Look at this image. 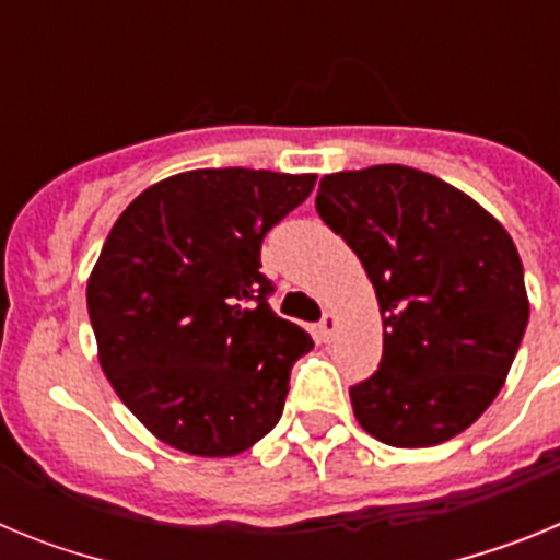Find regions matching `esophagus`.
Wrapping results in <instances>:
<instances>
[{"mask_svg": "<svg viewBox=\"0 0 560 560\" xmlns=\"http://www.w3.org/2000/svg\"><path fill=\"white\" fill-rule=\"evenodd\" d=\"M336 330H339V316H336L334 311H328V314L323 316V323H319V339L330 341L336 336Z\"/></svg>", "mask_w": 560, "mask_h": 560, "instance_id": "1", "label": "esophagus"}]
</instances>
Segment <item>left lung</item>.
I'll use <instances>...</instances> for the list:
<instances>
[{
    "label": "left lung",
    "instance_id": "1",
    "mask_svg": "<svg viewBox=\"0 0 560 560\" xmlns=\"http://www.w3.org/2000/svg\"><path fill=\"white\" fill-rule=\"evenodd\" d=\"M316 212L378 296L381 364L350 387L359 427L395 448L457 438L493 404L527 328L513 237L471 196L407 165L328 173Z\"/></svg>",
    "mask_w": 560,
    "mask_h": 560
}]
</instances>
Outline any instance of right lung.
Here are the masks:
<instances>
[{
  "label": "right lung",
  "instance_id": "1",
  "mask_svg": "<svg viewBox=\"0 0 560 560\" xmlns=\"http://www.w3.org/2000/svg\"><path fill=\"white\" fill-rule=\"evenodd\" d=\"M314 173L201 167L142 190L86 283L108 384L167 446L235 457L275 429L294 361L314 348L266 303V232Z\"/></svg>",
  "mask_w": 560,
  "mask_h": 560
}]
</instances>
